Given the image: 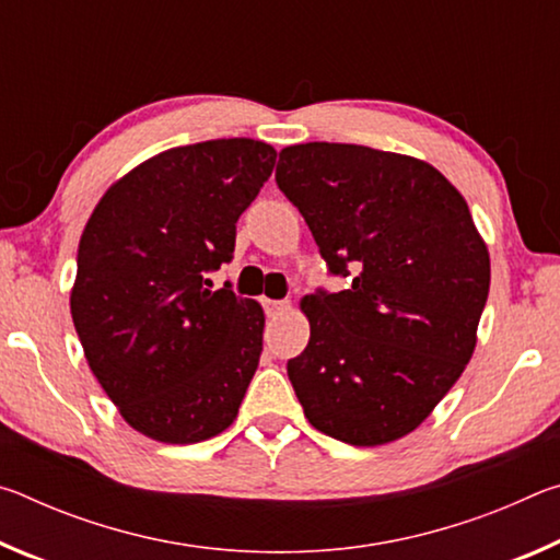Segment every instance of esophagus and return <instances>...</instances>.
Listing matches in <instances>:
<instances>
[{
  "mask_svg": "<svg viewBox=\"0 0 560 560\" xmlns=\"http://www.w3.org/2000/svg\"><path fill=\"white\" fill-rule=\"evenodd\" d=\"M291 306L289 301H277V299H264V311H267V316L269 318H273V316H279V314H283V311H287Z\"/></svg>",
  "mask_w": 560,
  "mask_h": 560,
  "instance_id": "34e87169",
  "label": "esophagus"
}]
</instances>
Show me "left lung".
Returning <instances> with one entry per match:
<instances>
[{
	"instance_id": "8db88e82",
	"label": "left lung",
	"mask_w": 560,
	"mask_h": 560,
	"mask_svg": "<svg viewBox=\"0 0 560 560\" xmlns=\"http://www.w3.org/2000/svg\"><path fill=\"white\" fill-rule=\"evenodd\" d=\"M277 183L350 289L301 299L311 338L287 373L318 432L405 438L459 381L489 296V249L462 192L424 160L348 143L279 153Z\"/></svg>"
}]
</instances>
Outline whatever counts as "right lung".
Segmentation results:
<instances>
[{
  "label": "right lung",
  "mask_w": 560,
  "mask_h": 560,
  "mask_svg": "<svg viewBox=\"0 0 560 560\" xmlns=\"http://www.w3.org/2000/svg\"><path fill=\"white\" fill-rule=\"evenodd\" d=\"M277 150L249 138L170 148L116 179L79 242L71 318L91 373L122 420L165 444L236 420L261 355L264 308L212 291L236 220Z\"/></svg>",
  "instance_id": "1"
}]
</instances>
